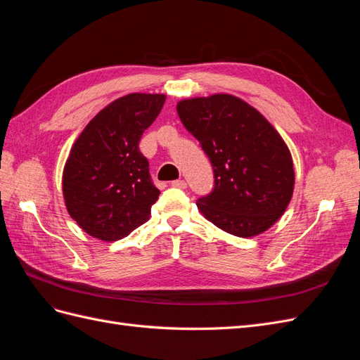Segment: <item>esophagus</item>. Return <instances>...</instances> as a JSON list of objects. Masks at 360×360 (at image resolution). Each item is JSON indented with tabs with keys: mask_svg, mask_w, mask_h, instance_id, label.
I'll list each match as a JSON object with an SVG mask.
<instances>
[{
	"mask_svg": "<svg viewBox=\"0 0 360 360\" xmlns=\"http://www.w3.org/2000/svg\"><path fill=\"white\" fill-rule=\"evenodd\" d=\"M171 184L174 188H179V189H186L188 188V183L184 180H174V181H171Z\"/></svg>",
	"mask_w": 360,
	"mask_h": 360,
	"instance_id": "1",
	"label": "esophagus"
}]
</instances>
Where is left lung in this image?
I'll use <instances>...</instances> for the list:
<instances>
[{"label":"left lung","mask_w":360,"mask_h":360,"mask_svg":"<svg viewBox=\"0 0 360 360\" xmlns=\"http://www.w3.org/2000/svg\"><path fill=\"white\" fill-rule=\"evenodd\" d=\"M177 112L213 167L214 188L197 201L205 219L245 238L269 230L294 189L291 153L276 129L225 93L180 101Z\"/></svg>","instance_id":"obj_1"}]
</instances>
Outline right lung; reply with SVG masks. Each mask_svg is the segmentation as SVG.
Returning a JSON list of instances; mask_svg holds the SVG:
<instances>
[{
	"label": "right lung",
	"instance_id": "1",
	"mask_svg": "<svg viewBox=\"0 0 360 360\" xmlns=\"http://www.w3.org/2000/svg\"><path fill=\"white\" fill-rule=\"evenodd\" d=\"M165 99L147 93L120 97L75 141L63 171V197L72 219L91 237L115 242L148 221L160 191L139 139Z\"/></svg>",
	"mask_w": 360,
	"mask_h": 360
}]
</instances>
